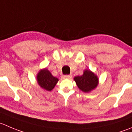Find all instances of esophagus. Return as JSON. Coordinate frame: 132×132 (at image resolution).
<instances>
[{
  "label": "esophagus",
  "mask_w": 132,
  "mask_h": 132,
  "mask_svg": "<svg viewBox=\"0 0 132 132\" xmlns=\"http://www.w3.org/2000/svg\"><path fill=\"white\" fill-rule=\"evenodd\" d=\"M71 77H72V75H65L63 76V78L64 79H71Z\"/></svg>",
  "instance_id": "34e87169"
}]
</instances>
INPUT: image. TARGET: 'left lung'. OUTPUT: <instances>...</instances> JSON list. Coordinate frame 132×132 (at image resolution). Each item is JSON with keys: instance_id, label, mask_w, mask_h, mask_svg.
Segmentation results:
<instances>
[{"instance_id": "left-lung-1", "label": "left lung", "mask_w": 132, "mask_h": 132, "mask_svg": "<svg viewBox=\"0 0 132 132\" xmlns=\"http://www.w3.org/2000/svg\"><path fill=\"white\" fill-rule=\"evenodd\" d=\"M79 89L84 92H89L96 88L98 84V78L89 70H85L81 76L74 78Z\"/></svg>"}]
</instances>
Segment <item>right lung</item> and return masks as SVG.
Instances as JSON below:
<instances>
[{
  "label": "right lung",
  "mask_w": 132,
  "mask_h": 132,
  "mask_svg": "<svg viewBox=\"0 0 132 132\" xmlns=\"http://www.w3.org/2000/svg\"><path fill=\"white\" fill-rule=\"evenodd\" d=\"M58 80V79L53 77L46 69L42 70L37 75L38 83L41 88L47 91L52 90Z\"/></svg>",
  "instance_id": "right-lung-1"
}]
</instances>
